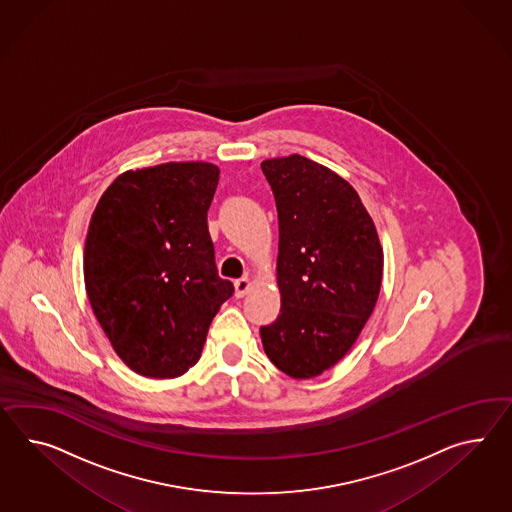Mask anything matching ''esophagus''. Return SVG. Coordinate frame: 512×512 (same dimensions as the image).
<instances>
[{"mask_svg": "<svg viewBox=\"0 0 512 512\" xmlns=\"http://www.w3.org/2000/svg\"><path fill=\"white\" fill-rule=\"evenodd\" d=\"M251 285L253 283H251L250 277H242V279L235 281V296L237 298H244L250 292Z\"/></svg>", "mask_w": 512, "mask_h": 512, "instance_id": "34e87169", "label": "esophagus"}]
</instances>
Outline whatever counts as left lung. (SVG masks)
<instances>
[{
	"mask_svg": "<svg viewBox=\"0 0 512 512\" xmlns=\"http://www.w3.org/2000/svg\"><path fill=\"white\" fill-rule=\"evenodd\" d=\"M279 218L281 312L262 348L294 379L333 368L361 335L383 281V248L357 190L303 155L261 163Z\"/></svg>",
	"mask_w": 512,
	"mask_h": 512,
	"instance_id": "obj_1",
	"label": "left lung"
}]
</instances>
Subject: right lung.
Returning <instances> with one entry per match:
<instances>
[{
  "instance_id": "right-lung-1",
  "label": "right lung",
  "mask_w": 512,
  "mask_h": 512,
  "mask_svg": "<svg viewBox=\"0 0 512 512\" xmlns=\"http://www.w3.org/2000/svg\"><path fill=\"white\" fill-rule=\"evenodd\" d=\"M218 179L220 168L201 161L127 170L90 218L88 301L116 355L137 374H185L233 296V285L218 277L207 227Z\"/></svg>"
}]
</instances>
